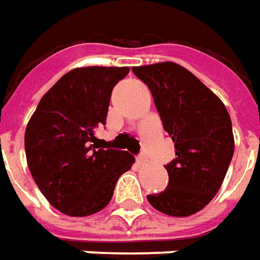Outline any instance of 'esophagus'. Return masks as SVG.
I'll list each match as a JSON object with an SVG mask.
<instances>
[{
    "mask_svg": "<svg viewBox=\"0 0 260 260\" xmlns=\"http://www.w3.org/2000/svg\"><path fill=\"white\" fill-rule=\"evenodd\" d=\"M138 164H139V165H145V164H148V156H146L145 153H141V155L138 156Z\"/></svg>",
    "mask_w": 260,
    "mask_h": 260,
    "instance_id": "1",
    "label": "esophagus"
}]
</instances>
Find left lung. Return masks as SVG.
Instances as JSON below:
<instances>
[{"mask_svg": "<svg viewBox=\"0 0 260 260\" xmlns=\"http://www.w3.org/2000/svg\"><path fill=\"white\" fill-rule=\"evenodd\" d=\"M132 71L151 89L176 155L165 167L167 189L148 195V202L169 216H190L218 193L234 156L229 112L208 86L178 63H151Z\"/></svg>", "mask_w": 260, "mask_h": 260, "instance_id": "obj_1", "label": "left lung"}]
</instances>
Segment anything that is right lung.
I'll list each match as a JSON object with an SVG mask.
<instances>
[{
  "instance_id": "1",
  "label": "right lung",
  "mask_w": 260,
  "mask_h": 260,
  "mask_svg": "<svg viewBox=\"0 0 260 260\" xmlns=\"http://www.w3.org/2000/svg\"><path fill=\"white\" fill-rule=\"evenodd\" d=\"M128 67H82L67 72L40 101L25 129L26 164L42 195L68 216L102 211L135 156L98 145L111 92Z\"/></svg>"
}]
</instances>
